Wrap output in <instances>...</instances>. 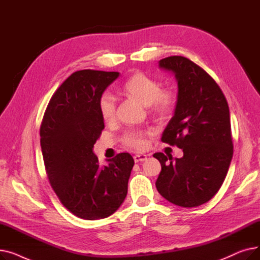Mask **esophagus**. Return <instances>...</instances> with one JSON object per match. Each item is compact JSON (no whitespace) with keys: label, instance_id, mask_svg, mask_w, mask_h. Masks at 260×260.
Returning a JSON list of instances; mask_svg holds the SVG:
<instances>
[{"label":"esophagus","instance_id":"obj_1","mask_svg":"<svg viewBox=\"0 0 260 260\" xmlns=\"http://www.w3.org/2000/svg\"><path fill=\"white\" fill-rule=\"evenodd\" d=\"M147 159V156L146 155H143V154H137L134 156V160L135 162H141V161H145Z\"/></svg>","mask_w":260,"mask_h":260}]
</instances>
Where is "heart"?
<instances>
[{
	"mask_svg": "<svg viewBox=\"0 0 260 260\" xmlns=\"http://www.w3.org/2000/svg\"><path fill=\"white\" fill-rule=\"evenodd\" d=\"M123 92L128 98L135 99L146 105L148 113L157 118H166L177 104V94L169 87L161 88L158 80L147 76L142 72L132 74L122 87ZM101 118L106 122H113L117 114V102L109 92L101 94L98 101ZM152 132L146 129H129L122 136V142L135 151H144L148 146L147 138Z\"/></svg>",
	"mask_w": 260,
	"mask_h": 260,
	"instance_id": "heart-1",
	"label": "heart"
}]
</instances>
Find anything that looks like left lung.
I'll use <instances>...</instances> for the list:
<instances>
[{"mask_svg": "<svg viewBox=\"0 0 260 260\" xmlns=\"http://www.w3.org/2000/svg\"><path fill=\"white\" fill-rule=\"evenodd\" d=\"M159 65L178 82L175 114L161 141L181 148L183 157L154 154L161 163L156 187L176 206L198 207L219 190L233 157L229 105L215 80L193 61L172 56Z\"/></svg>", "mask_w": 260, "mask_h": 260, "instance_id": "left-lung-1", "label": "left lung"}]
</instances>
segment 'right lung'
Listing matches in <instances>:
<instances>
[{
	"instance_id": "add662e5",
	"label": "right lung",
	"mask_w": 260,
	"mask_h": 260,
	"mask_svg": "<svg viewBox=\"0 0 260 260\" xmlns=\"http://www.w3.org/2000/svg\"><path fill=\"white\" fill-rule=\"evenodd\" d=\"M118 77L92 70L72 74L52 94L40 126L49 183L63 206L82 219L111 216L127 194L133 157L120 153L100 167L92 152L104 129L99 98Z\"/></svg>"
}]
</instances>
